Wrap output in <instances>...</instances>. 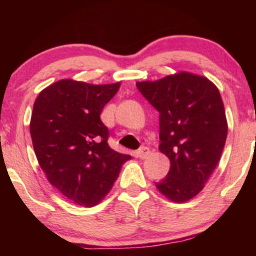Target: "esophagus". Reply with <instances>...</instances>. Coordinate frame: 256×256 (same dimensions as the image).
Instances as JSON below:
<instances>
[{
  "instance_id": "1",
  "label": "esophagus",
  "mask_w": 256,
  "mask_h": 256,
  "mask_svg": "<svg viewBox=\"0 0 256 256\" xmlns=\"http://www.w3.org/2000/svg\"><path fill=\"white\" fill-rule=\"evenodd\" d=\"M150 155V149L146 148V146H142V148L138 149V157L141 160L146 158Z\"/></svg>"
}]
</instances>
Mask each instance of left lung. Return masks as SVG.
Returning <instances> with one entry per match:
<instances>
[{
    "mask_svg": "<svg viewBox=\"0 0 256 256\" xmlns=\"http://www.w3.org/2000/svg\"><path fill=\"white\" fill-rule=\"evenodd\" d=\"M136 86L160 112L158 149L170 160L156 188L171 202L190 200L204 188L225 146L228 126L218 87L185 71Z\"/></svg>",
    "mask_w": 256,
    "mask_h": 256,
    "instance_id": "8db88e82",
    "label": "left lung"
}]
</instances>
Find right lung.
Here are the masks:
<instances>
[{"instance_id": "1", "label": "right lung", "mask_w": 256, "mask_h": 256, "mask_svg": "<svg viewBox=\"0 0 256 256\" xmlns=\"http://www.w3.org/2000/svg\"><path fill=\"white\" fill-rule=\"evenodd\" d=\"M120 85L62 79L34 104L30 135L40 166L51 185L80 206L99 204L132 158L108 146V129L100 120Z\"/></svg>"}]
</instances>
